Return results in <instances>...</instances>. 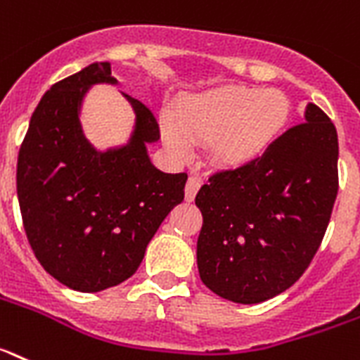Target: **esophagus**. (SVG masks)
I'll use <instances>...</instances> for the list:
<instances>
[{
	"label": "esophagus",
	"instance_id": "esophagus-1",
	"mask_svg": "<svg viewBox=\"0 0 360 360\" xmlns=\"http://www.w3.org/2000/svg\"><path fill=\"white\" fill-rule=\"evenodd\" d=\"M202 186V178L196 176V174H191V176L187 178V184H186V200L191 202L195 200L196 193L200 189Z\"/></svg>",
	"mask_w": 360,
	"mask_h": 360
}]
</instances>
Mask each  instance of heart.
Returning <instances> with one entry per match:
<instances>
[{"instance_id": "1", "label": "heart", "mask_w": 360, "mask_h": 360, "mask_svg": "<svg viewBox=\"0 0 360 360\" xmlns=\"http://www.w3.org/2000/svg\"><path fill=\"white\" fill-rule=\"evenodd\" d=\"M290 116L291 101L282 91L227 85L184 98L176 115L162 116V131L180 155L207 140L218 164L240 165L262 155Z\"/></svg>"}]
</instances>
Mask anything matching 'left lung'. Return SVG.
<instances>
[{"label":"left lung","instance_id":"obj_1","mask_svg":"<svg viewBox=\"0 0 360 360\" xmlns=\"http://www.w3.org/2000/svg\"><path fill=\"white\" fill-rule=\"evenodd\" d=\"M304 116L262 156L220 169L196 195L198 273L222 299H273L299 281L324 238L339 191V140L315 103Z\"/></svg>","mask_w":360,"mask_h":360}]
</instances>
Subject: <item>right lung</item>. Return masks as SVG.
Wrapping results in <instances>:
<instances>
[{
    "label": "right lung",
    "mask_w": 360,
    "mask_h": 360,
    "mask_svg": "<svg viewBox=\"0 0 360 360\" xmlns=\"http://www.w3.org/2000/svg\"><path fill=\"white\" fill-rule=\"evenodd\" d=\"M118 84L109 61L91 63L52 85L32 112L18 155L16 187L27 238L43 269L76 291L94 293L136 273L160 224L184 200L186 173L150 164L155 115L124 94L134 112L127 146L96 150L79 107L91 85Z\"/></svg>",
    "instance_id": "add662e5"
}]
</instances>
